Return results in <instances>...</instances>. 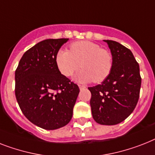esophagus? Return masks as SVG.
<instances>
[{
    "label": "esophagus",
    "instance_id": "obj_1",
    "mask_svg": "<svg viewBox=\"0 0 155 155\" xmlns=\"http://www.w3.org/2000/svg\"><path fill=\"white\" fill-rule=\"evenodd\" d=\"M79 87H80V89H82V88H84L85 86H84V85H81V84H79Z\"/></svg>",
    "mask_w": 155,
    "mask_h": 155
}]
</instances>
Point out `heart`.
<instances>
[{"label": "heart", "instance_id": "heart-1", "mask_svg": "<svg viewBox=\"0 0 155 155\" xmlns=\"http://www.w3.org/2000/svg\"><path fill=\"white\" fill-rule=\"evenodd\" d=\"M58 68L69 77L82 70L75 76L80 82L101 83L109 76L113 68V56L108 49L89 41H76L70 45V51L59 50L56 56Z\"/></svg>", "mask_w": 155, "mask_h": 155}]
</instances>
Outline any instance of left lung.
I'll use <instances>...</instances> for the list:
<instances>
[{
  "mask_svg": "<svg viewBox=\"0 0 155 155\" xmlns=\"http://www.w3.org/2000/svg\"><path fill=\"white\" fill-rule=\"evenodd\" d=\"M113 56L111 72L101 84L88 87L93 119L102 125L125 120L139 101L142 79L139 65L130 49L114 41H104Z\"/></svg>",
  "mask_w": 155,
  "mask_h": 155,
  "instance_id": "left-lung-1",
  "label": "left lung"
}]
</instances>
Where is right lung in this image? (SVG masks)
I'll list each match as a JSON object with an SVG mask.
<instances>
[{
	"label": "right lung",
	"instance_id": "1",
	"mask_svg": "<svg viewBox=\"0 0 155 155\" xmlns=\"http://www.w3.org/2000/svg\"><path fill=\"white\" fill-rule=\"evenodd\" d=\"M68 39H48L25 52L15 71V95L25 116L45 130L70 122L80 88L60 73L56 56Z\"/></svg>",
	"mask_w": 155,
	"mask_h": 155
}]
</instances>
